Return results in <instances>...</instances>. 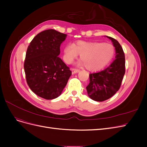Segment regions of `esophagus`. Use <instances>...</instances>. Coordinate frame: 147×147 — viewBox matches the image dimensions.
<instances>
[{"label": "esophagus", "instance_id": "obj_1", "mask_svg": "<svg viewBox=\"0 0 147 147\" xmlns=\"http://www.w3.org/2000/svg\"><path fill=\"white\" fill-rule=\"evenodd\" d=\"M80 72V70L77 69H72V74H77L78 72Z\"/></svg>", "mask_w": 147, "mask_h": 147}]
</instances>
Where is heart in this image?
I'll return each instance as SVG.
<instances>
[{
    "mask_svg": "<svg viewBox=\"0 0 147 147\" xmlns=\"http://www.w3.org/2000/svg\"><path fill=\"white\" fill-rule=\"evenodd\" d=\"M115 49L112 44L99 42L80 40L69 44L64 50V59L70 64L80 55L82 64L90 70H98L108 65L115 55Z\"/></svg>",
    "mask_w": 147,
    "mask_h": 147,
    "instance_id": "heart-1",
    "label": "heart"
}]
</instances>
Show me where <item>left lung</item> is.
<instances>
[{
	"label": "left lung",
	"instance_id": "1",
	"mask_svg": "<svg viewBox=\"0 0 147 147\" xmlns=\"http://www.w3.org/2000/svg\"><path fill=\"white\" fill-rule=\"evenodd\" d=\"M106 37L112 42L116 59L107 68L90 74V83L86 86L88 95L97 102L110 99L119 90L125 74V56L121 45L115 38Z\"/></svg>",
	"mask_w": 147,
	"mask_h": 147
}]
</instances>
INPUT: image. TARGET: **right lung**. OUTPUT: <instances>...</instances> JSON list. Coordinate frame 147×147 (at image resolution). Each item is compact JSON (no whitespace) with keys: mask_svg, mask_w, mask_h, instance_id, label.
I'll return each instance as SVG.
<instances>
[{"mask_svg":"<svg viewBox=\"0 0 147 147\" xmlns=\"http://www.w3.org/2000/svg\"><path fill=\"white\" fill-rule=\"evenodd\" d=\"M67 34L54 29L38 34L28 47L24 63L26 82L35 94L47 100L59 96L72 72L58 56Z\"/></svg>","mask_w":147,"mask_h":147,"instance_id":"right-lung-1","label":"right lung"}]
</instances>
